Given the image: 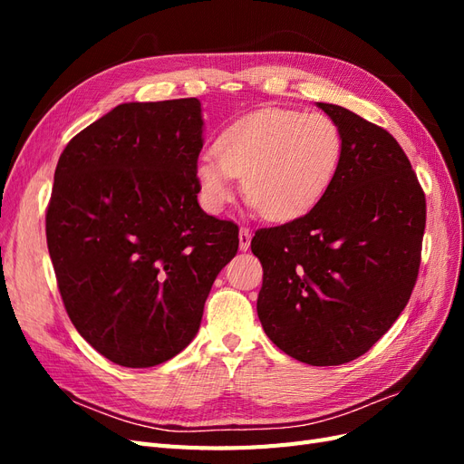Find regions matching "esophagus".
<instances>
[{"label": "esophagus", "instance_id": "esophagus-1", "mask_svg": "<svg viewBox=\"0 0 464 464\" xmlns=\"http://www.w3.org/2000/svg\"><path fill=\"white\" fill-rule=\"evenodd\" d=\"M251 244V232L247 228H240V249L247 251Z\"/></svg>", "mask_w": 464, "mask_h": 464}]
</instances>
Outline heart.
I'll list each match as a JSON object with an SVG mask.
<instances>
[{
	"mask_svg": "<svg viewBox=\"0 0 464 464\" xmlns=\"http://www.w3.org/2000/svg\"><path fill=\"white\" fill-rule=\"evenodd\" d=\"M344 139L325 114L263 108L236 120L195 162L199 201L220 213L242 178L244 198L271 222H288L312 210L339 170Z\"/></svg>",
	"mask_w": 464,
	"mask_h": 464,
	"instance_id": "b5f03b06",
	"label": "heart"
}]
</instances>
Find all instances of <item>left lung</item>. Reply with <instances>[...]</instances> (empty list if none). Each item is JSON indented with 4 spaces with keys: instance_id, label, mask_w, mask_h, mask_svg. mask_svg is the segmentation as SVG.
Instances as JSON below:
<instances>
[{
    "instance_id": "obj_1",
    "label": "left lung",
    "mask_w": 464,
    "mask_h": 464,
    "mask_svg": "<svg viewBox=\"0 0 464 464\" xmlns=\"http://www.w3.org/2000/svg\"><path fill=\"white\" fill-rule=\"evenodd\" d=\"M344 139L329 189L310 213L261 228L257 315L266 336L310 366H339L382 339L409 304L426 195L397 139L343 106L317 102Z\"/></svg>"
}]
</instances>
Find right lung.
<instances>
[{
    "mask_svg": "<svg viewBox=\"0 0 464 464\" xmlns=\"http://www.w3.org/2000/svg\"><path fill=\"white\" fill-rule=\"evenodd\" d=\"M198 98L120 104L63 149L46 210L58 288L79 334L123 368L174 358L198 334L237 227L198 203Z\"/></svg>",
    "mask_w": 464,
    "mask_h": 464,
    "instance_id": "1",
    "label": "right lung"
}]
</instances>
